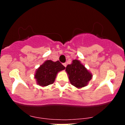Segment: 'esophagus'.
<instances>
[{"instance_id": "esophagus-1", "label": "esophagus", "mask_w": 125, "mask_h": 125, "mask_svg": "<svg viewBox=\"0 0 125 125\" xmlns=\"http://www.w3.org/2000/svg\"><path fill=\"white\" fill-rule=\"evenodd\" d=\"M63 64V66H64V67H66V65H67V64H66V63H64Z\"/></svg>"}]
</instances>
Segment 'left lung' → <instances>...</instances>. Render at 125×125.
Masks as SVG:
<instances>
[{"label":"left lung","instance_id":"8db88e82","mask_svg":"<svg viewBox=\"0 0 125 125\" xmlns=\"http://www.w3.org/2000/svg\"><path fill=\"white\" fill-rule=\"evenodd\" d=\"M66 71L69 74L71 84L76 87L85 86L92 76L77 60H73L72 63L68 64L66 67Z\"/></svg>","mask_w":125,"mask_h":125}]
</instances>
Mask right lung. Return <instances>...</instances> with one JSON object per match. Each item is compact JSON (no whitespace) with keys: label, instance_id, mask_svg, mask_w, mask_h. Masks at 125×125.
<instances>
[{"label":"right lung","instance_id":"1","mask_svg":"<svg viewBox=\"0 0 125 125\" xmlns=\"http://www.w3.org/2000/svg\"><path fill=\"white\" fill-rule=\"evenodd\" d=\"M64 69L65 67L59 61L55 62L46 61L37 70L35 77L36 79L38 84L46 86L52 84L58 72Z\"/></svg>","mask_w":125,"mask_h":125}]
</instances>
